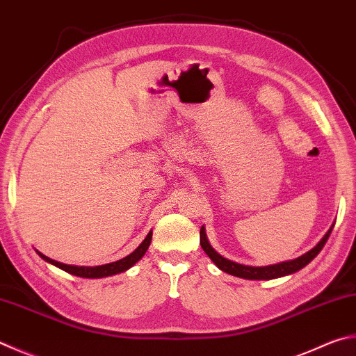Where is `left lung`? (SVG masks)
<instances>
[{
    "label": "left lung",
    "instance_id": "obj_1",
    "mask_svg": "<svg viewBox=\"0 0 356 356\" xmlns=\"http://www.w3.org/2000/svg\"><path fill=\"white\" fill-rule=\"evenodd\" d=\"M333 225L328 229L327 234L322 236V240L314 245L312 250H308L307 254H303L300 257L294 258V260H288V261H282V263H275V264H269V266H245V264H240L229 260V258L222 257L219 252H216L213 249V245L210 244L209 238H207L205 234V227L202 225L200 227V245L207 255H209L210 260L216 264V266L227 273L230 275L240 277V279H245V280H273V279H279V277H285V275H291L300 270L302 268H305L307 264L313 260V258L319 254L324 248L328 236H330Z\"/></svg>",
    "mask_w": 356,
    "mask_h": 356
}]
</instances>
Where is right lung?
Segmentation results:
<instances>
[{
  "label": "right lung",
  "instance_id": "right-lung-1",
  "mask_svg": "<svg viewBox=\"0 0 356 356\" xmlns=\"http://www.w3.org/2000/svg\"><path fill=\"white\" fill-rule=\"evenodd\" d=\"M151 240H152V230L146 235L145 240L141 241V244L132 252V254H129L127 257L121 258V260H116L113 263L101 264V266H74V264H65V263L56 261V260H53V258L43 255L42 252H38L37 249H35V252L40 255V258H43L44 261L53 264V266L59 268L62 270H65V273H68V274H73L76 277H83V279H102V277H111V275L124 273V270L131 269L135 263L140 261L141 258H143L147 248H149Z\"/></svg>",
  "mask_w": 356,
  "mask_h": 356
}]
</instances>
